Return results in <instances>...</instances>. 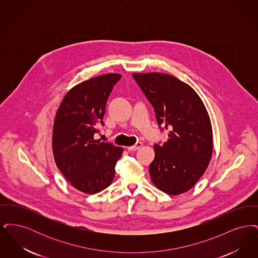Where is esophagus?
I'll list each match as a JSON object with an SVG mask.
<instances>
[{"instance_id":"obj_1","label":"esophagus","mask_w":258,"mask_h":258,"mask_svg":"<svg viewBox=\"0 0 258 258\" xmlns=\"http://www.w3.org/2000/svg\"><path fill=\"white\" fill-rule=\"evenodd\" d=\"M143 146V144H142V142H137L135 145H134V146H131V147H127V150L128 151H136V150H138L139 148H141Z\"/></svg>"}]
</instances>
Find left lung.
<instances>
[{
  "label": "left lung",
  "instance_id": "1",
  "mask_svg": "<svg viewBox=\"0 0 258 258\" xmlns=\"http://www.w3.org/2000/svg\"><path fill=\"white\" fill-rule=\"evenodd\" d=\"M153 105L168 140L155 144L150 164L154 184L178 196L190 189L206 171L213 154V132L207 109L197 92L169 74H133ZM162 130V128H161Z\"/></svg>",
  "mask_w": 258,
  "mask_h": 258
}]
</instances>
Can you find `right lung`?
Returning <instances> with one entry per match:
<instances>
[{
  "label": "right lung",
  "mask_w": 258,
  "mask_h": 258,
  "mask_svg": "<svg viewBox=\"0 0 258 258\" xmlns=\"http://www.w3.org/2000/svg\"><path fill=\"white\" fill-rule=\"evenodd\" d=\"M122 75L108 74L83 81L62 98L52 135L54 160L64 178L87 195L110 185L123 148L96 140L98 123L103 125L106 101Z\"/></svg>",
  "instance_id": "add662e5"
}]
</instances>
